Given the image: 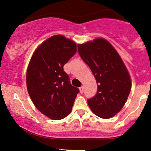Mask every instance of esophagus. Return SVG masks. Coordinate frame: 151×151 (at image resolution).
I'll return each mask as SVG.
<instances>
[{"label": "esophagus", "mask_w": 151, "mask_h": 151, "mask_svg": "<svg viewBox=\"0 0 151 151\" xmlns=\"http://www.w3.org/2000/svg\"><path fill=\"white\" fill-rule=\"evenodd\" d=\"M79 90H80V92H81L82 94V93H83V91H84V87H83V86H81L79 88Z\"/></svg>", "instance_id": "obj_1"}]
</instances>
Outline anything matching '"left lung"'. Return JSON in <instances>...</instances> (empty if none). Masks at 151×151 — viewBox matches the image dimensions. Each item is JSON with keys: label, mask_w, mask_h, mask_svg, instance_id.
Here are the masks:
<instances>
[{"label": "left lung", "mask_w": 151, "mask_h": 151, "mask_svg": "<svg viewBox=\"0 0 151 151\" xmlns=\"http://www.w3.org/2000/svg\"><path fill=\"white\" fill-rule=\"evenodd\" d=\"M81 57L88 65L97 83V92L87 104L94 114L108 119L120 112L131 90V79L122 59L104 38L78 45Z\"/></svg>", "instance_id": "left-lung-1"}]
</instances>
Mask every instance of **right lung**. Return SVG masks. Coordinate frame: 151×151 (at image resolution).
<instances>
[{"mask_svg": "<svg viewBox=\"0 0 151 151\" xmlns=\"http://www.w3.org/2000/svg\"><path fill=\"white\" fill-rule=\"evenodd\" d=\"M76 51V42L56 35L37 48L28 66L29 96L38 111L52 120H61L70 114L79 92L64 70Z\"/></svg>", "mask_w": 151, "mask_h": 151, "instance_id": "add662e5", "label": "right lung"}]
</instances>
